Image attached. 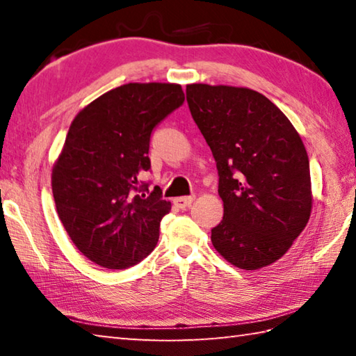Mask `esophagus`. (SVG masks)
I'll list each match as a JSON object with an SVG mask.
<instances>
[{"instance_id": "esophagus-1", "label": "esophagus", "mask_w": 356, "mask_h": 356, "mask_svg": "<svg viewBox=\"0 0 356 356\" xmlns=\"http://www.w3.org/2000/svg\"><path fill=\"white\" fill-rule=\"evenodd\" d=\"M195 201V197L193 196H182V197H176V200H174V206L176 207H179V209H186V207H190L191 206V202Z\"/></svg>"}]
</instances>
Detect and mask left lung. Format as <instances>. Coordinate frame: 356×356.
I'll return each mask as SVG.
<instances>
[{
  "mask_svg": "<svg viewBox=\"0 0 356 356\" xmlns=\"http://www.w3.org/2000/svg\"><path fill=\"white\" fill-rule=\"evenodd\" d=\"M186 102L220 176L225 216L212 229L215 250L243 270L272 265L311 216L309 159L298 131L248 88L186 84Z\"/></svg>",
  "mask_w": 356,
  "mask_h": 356,
  "instance_id": "1",
  "label": "left lung"
}]
</instances>
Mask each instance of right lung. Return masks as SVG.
Returning <instances> with one entry per match:
<instances>
[{
	"label": "right lung",
	"instance_id": "right-lung-1",
	"mask_svg": "<svg viewBox=\"0 0 356 356\" xmlns=\"http://www.w3.org/2000/svg\"><path fill=\"white\" fill-rule=\"evenodd\" d=\"M176 83H127L102 94L72 120L53 165L56 212L81 254L119 270L152 252L171 202L149 193L150 134L184 104Z\"/></svg>",
	"mask_w": 356,
	"mask_h": 356
}]
</instances>
